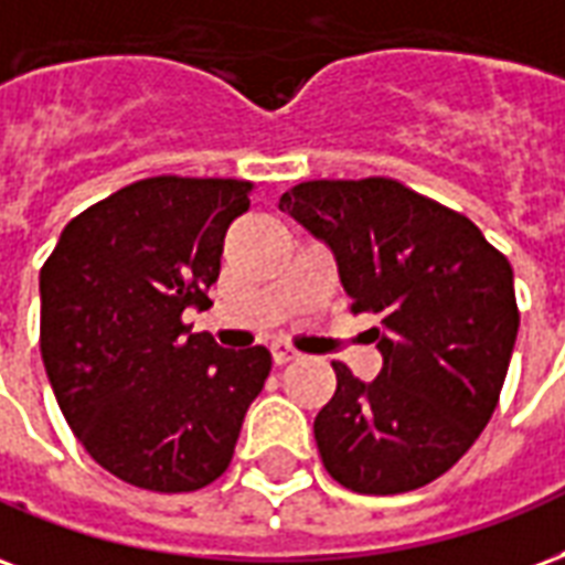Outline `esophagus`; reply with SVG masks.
<instances>
[{
  "instance_id": "esophagus-1",
  "label": "esophagus",
  "mask_w": 565,
  "mask_h": 565,
  "mask_svg": "<svg viewBox=\"0 0 565 565\" xmlns=\"http://www.w3.org/2000/svg\"><path fill=\"white\" fill-rule=\"evenodd\" d=\"M270 355H274V364H277V367H282V364H288V361H295V358H298V352H295V349L286 343H274L270 345Z\"/></svg>"
}]
</instances>
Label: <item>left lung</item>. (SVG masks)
Masks as SVG:
<instances>
[{"label": "left lung", "instance_id": "8db88e82", "mask_svg": "<svg viewBox=\"0 0 565 565\" xmlns=\"http://www.w3.org/2000/svg\"><path fill=\"white\" fill-rule=\"evenodd\" d=\"M337 258L352 312L376 316L373 382L333 364L312 434L355 493H406L455 467L491 422L514 337L512 265L455 210L388 177L310 180L279 198Z\"/></svg>", "mask_w": 565, "mask_h": 565}]
</instances>
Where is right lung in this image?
Here are the masks:
<instances>
[{"label":"right lung","instance_id":"add662e5","mask_svg":"<svg viewBox=\"0 0 565 565\" xmlns=\"http://www.w3.org/2000/svg\"><path fill=\"white\" fill-rule=\"evenodd\" d=\"M253 183L147 177L74 216L41 267V361L98 467L156 493L228 469L270 352L222 349L183 324L207 310L225 232Z\"/></svg>","mask_w":565,"mask_h":565}]
</instances>
